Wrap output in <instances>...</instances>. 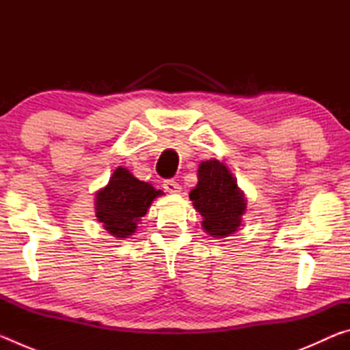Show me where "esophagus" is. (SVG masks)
Wrapping results in <instances>:
<instances>
[{"instance_id":"34e87169","label":"esophagus","mask_w":350,"mask_h":350,"mask_svg":"<svg viewBox=\"0 0 350 350\" xmlns=\"http://www.w3.org/2000/svg\"><path fill=\"white\" fill-rule=\"evenodd\" d=\"M163 188L167 189L168 193H173V194L180 193V189H182V187L179 185V183L174 182V180H165L163 182Z\"/></svg>"}]
</instances>
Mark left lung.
Returning a JSON list of instances; mask_svg holds the SVG:
<instances>
[{
	"label": "left lung",
	"mask_w": 350,
	"mask_h": 350,
	"mask_svg": "<svg viewBox=\"0 0 350 350\" xmlns=\"http://www.w3.org/2000/svg\"><path fill=\"white\" fill-rule=\"evenodd\" d=\"M193 206L202 216V228L211 238H227L238 232L247 211V199L222 162L211 159L199 165L198 185L189 191Z\"/></svg>",
	"instance_id": "left-lung-1"
}]
</instances>
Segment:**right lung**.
Returning a JSON list of instances; mask_svg holds the SVG:
<instances>
[{
  "label": "right lung",
  "instance_id": "add662e5",
  "mask_svg": "<svg viewBox=\"0 0 350 350\" xmlns=\"http://www.w3.org/2000/svg\"><path fill=\"white\" fill-rule=\"evenodd\" d=\"M162 194L151 183L142 182L126 168L118 167L109 182L96 193L97 221L114 238H129L135 233L140 217L146 215L152 200Z\"/></svg>",
  "mask_w": 350,
  "mask_h": 350
}]
</instances>
